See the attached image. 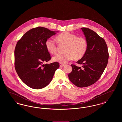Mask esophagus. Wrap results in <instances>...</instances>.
<instances>
[{"instance_id":"34e87169","label":"esophagus","mask_w":122,"mask_h":122,"mask_svg":"<svg viewBox=\"0 0 122 122\" xmlns=\"http://www.w3.org/2000/svg\"><path fill=\"white\" fill-rule=\"evenodd\" d=\"M59 65H60V67H64L65 66V64H59Z\"/></svg>"}]
</instances>
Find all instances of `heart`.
<instances>
[{
    "instance_id": "1",
    "label": "heart",
    "mask_w": 122,
    "mask_h": 122,
    "mask_svg": "<svg viewBox=\"0 0 122 122\" xmlns=\"http://www.w3.org/2000/svg\"><path fill=\"white\" fill-rule=\"evenodd\" d=\"M57 40L59 45H65L62 54H58L52 58L54 62L60 64H65L72 60L81 58L86 52L87 41L83 36L77 37L76 35L66 31L57 36ZM47 50L52 54L57 52L58 47L56 42L52 38H48L45 42Z\"/></svg>"
}]
</instances>
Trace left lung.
I'll return each mask as SVG.
<instances>
[{
	"label": "left lung",
	"instance_id": "obj_1",
	"mask_svg": "<svg viewBox=\"0 0 122 122\" xmlns=\"http://www.w3.org/2000/svg\"><path fill=\"white\" fill-rule=\"evenodd\" d=\"M87 41L86 52L76 63L82 68L71 64L72 71L68 75L70 81L76 86L86 87L98 80L108 61L107 46L104 39L93 30L81 28Z\"/></svg>",
	"mask_w": 122,
	"mask_h": 122
}]
</instances>
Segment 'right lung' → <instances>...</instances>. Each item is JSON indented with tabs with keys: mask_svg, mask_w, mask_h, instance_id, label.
<instances>
[{
	"mask_svg": "<svg viewBox=\"0 0 122 122\" xmlns=\"http://www.w3.org/2000/svg\"><path fill=\"white\" fill-rule=\"evenodd\" d=\"M56 33L55 31L37 27L26 32L16 45L15 69L20 80L32 89L47 86L59 67L56 62L43 64L51 58L45 46L46 41Z\"/></svg>",
	"mask_w": 122,
	"mask_h": 122,
	"instance_id": "1",
	"label": "right lung"
}]
</instances>
